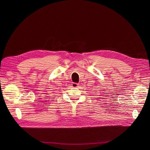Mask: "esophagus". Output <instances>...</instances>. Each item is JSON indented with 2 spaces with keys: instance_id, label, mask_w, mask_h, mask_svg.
<instances>
[{
  "instance_id": "obj_1",
  "label": "esophagus",
  "mask_w": 150,
  "mask_h": 150,
  "mask_svg": "<svg viewBox=\"0 0 150 150\" xmlns=\"http://www.w3.org/2000/svg\"><path fill=\"white\" fill-rule=\"evenodd\" d=\"M78 86H79L78 83H72V87H74V88L78 87Z\"/></svg>"
}]
</instances>
